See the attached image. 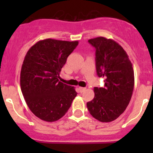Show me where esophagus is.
I'll return each mask as SVG.
<instances>
[{"label": "esophagus", "mask_w": 153, "mask_h": 153, "mask_svg": "<svg viewBox=\"0 0 153 153\" xmlns=\"http://www.w3.org/2000/svg\"><path fill=\"white\" fill-rule=\"evenodd\" d=\"M78 89H79L80 92H83L84 91L86 90V88L85 87H78Z\"/></svg>", "instance_id": "1"}]
</instances>
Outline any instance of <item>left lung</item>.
Instances as JSON below:
<instances>
[{
	"instance_id": "8db88e82",
	"label": "left lung",
	"mask_w": 153,
	"mask_h": 153,
	"mask_svg": "<svg viewBox=\"0 0 153 153\" xmlns=\"http://www.w3.org/2000/svg\"><path fill=\"white\" fill-rule=\"evenodd\" d=\"M95 48L97 74L104 78V87H94L95 97L86 104L93 118L101 122L117 119L132 98L135 78L132 64L121 45L104 37L89 39Z\"/></svg>"
}]
</instances>
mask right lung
Segmentation results:
<instances>
[{
	"instance_id": "right-lung-1",
	"label": "right lung",
	"mask_w": 153,
	"mask_h": 153,
	"mask_svg": "<svg viewBox=\"0 0 153 153\" xmlns=\"http://www.w3.org/2000/svg\"><path fill=\"white\" fill-rule=\"evenodd\" d=\"M78 41L47 38L34 44L21 67V89L32 113L43 121L62 118L77 95L74 86L59 81L61 68Z\"/></svg>"
}]
</instances>
